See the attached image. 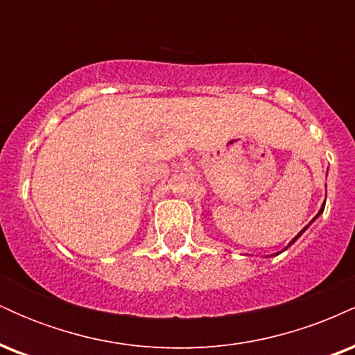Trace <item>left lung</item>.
I'll list each match as a JSON object with an SVG mask.
<instances>
[{
    "instance_id": "1",
    "label": "left lung",
    "mask_w": 355,
    "mask_h": 355,
    "mask_svg": "<svg viewBox=\"0 0 355 355\" xmlns=\"http://www.w3.org/2000/svg\"><path fill=\"white\" fill-rule=\"evenodd\" d=\"M324 207H325V205H322V209L319 210V214H317V215H315V217H313V220H315V218H317V217H319V215L322 214V211H324ZM313 220H312V222H313ZM309 225H311V223H309ZM309 225H307V227H309ZM307 227H304V229H302V230H300V232H299V234H297V235H295V237L291 240V243H288V247H291V245H292V243H294V242H295V240H297V239H299V237H300V235H302L305 230H307ZM279 254H280V252H279ZM279 254H275V255H279Z\"/></svg>"
}]
</instances>
